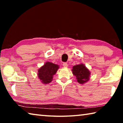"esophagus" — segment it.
Masks as SVG:
<instances>
[{
    "instance_id": "obj_1",
    "label": "esophagus",
    "mask_w": 123,
    "mask_h": 123,
    "mask_svg": "<svg viewBox=\"0 0 123 123\" xmlns=\"http://www.w3.org/2000/svg\"><path fill=\"white\" fill-rule=\"evenodd\" d=\"M63 66L64 67H67L68 66L67 63H66V62H65V63H63Z\"/></svg>"
}]
</instances>
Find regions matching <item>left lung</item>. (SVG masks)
<instances>
[{
    "label": "left lung",
    "mask_w": 123,
    "mask_h": 123,
    "mask_svg": "<svg viewBox=\"0 0 123 123\" xmlns=\"http://www.w3.org/2000/svg\"><path fill=\"white\" fill-rule=\"evenodd\" d=\"M72 73L76 76L77 81L80 84H84L89 80L91 73L83 64H78L73 67Z\"/></svg>",
    "instance_id": "1"
}]
</instances>
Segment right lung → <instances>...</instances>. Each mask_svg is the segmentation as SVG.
Listing matches in <instances>:
<instances>
[{
  "label": "right lung",
  "mask_w": 123,
  "mask_h": 123,
  "mask_svg": "<svg viewBox=\"0 0 123 123\" xmlns=\"http://www.w3.org/2000/svg\"><path fill=\"white\" fill-rule=\"evenodd\" d=\"M59 68V66L50 62H47L38 70V77L44 84H48L53 80V76Z\"/></svg>",
  "instance_id": "right-lung-1"
}]
</instances>
